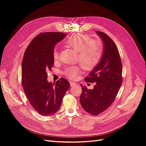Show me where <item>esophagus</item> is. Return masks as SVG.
Segmentation results:
<instances>
[{"instance_id": "34e87169", "label": "esophagus", "mask_w": 146, "mask_h": 146, "mask_svg": "<svg viewBox=\"0 0 146 146\" xmlns=\"http://www.w3.org/2000/svg\"><path fill=\"white\" fill-rule=\"evenodd\" d=\"M70 86L71 87H74V86L77 85L76 84L74 83V82H70Z\"/></svg>"}]
</instances>
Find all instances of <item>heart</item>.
<instances>
[{"label":"heart","mask_w":146,"mask_h":146,"mask_svg":"<svg viewBox=\"0 0 146 146\" xmlns=\"http://www.w3.org/2000/svg\"><path fill=\"white\" fill-rule=\"evenodd\" d=\"M65 45L78 52L77 60L85 70H91L100 62L103 54V44L99 37H90V35L77 33L68 36L64 42ZM54 60L59 58V52L55 48L53 52ZM81 69L78 66H71L65 68L63 73L68 78L74 80L80 73Z\"/></svg>","instance_id":"heart-1"}]
</instances>
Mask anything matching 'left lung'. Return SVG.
Here are the masks:
<instances>
[{"mask_svg": "<svg viewBox=\"0 0 146 146\" xmlns=\"http://www.w3.org/2000/svg\"><path fill=\"white\" fill-rule=\"evenodd\" d=\"M96 32L102 39L103 54L97 66L85 79L86 82H95L94 88L88 90L82 86L80 96L82 108L95 116L111 106L122 83V65L116 44L106 33Z\"/></svg>", "mask_w": 146, "mask_h": 146, "instance_id": "obj_1", "label": "left lung"}]
</instances>
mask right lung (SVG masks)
<instances>
[{"label":"right lung","instance_id":"obj_1","mask_svg":"<svg viewBox=\"0 0 146 146\" xmlns=\"http://www.w3.org/2000/svg\"><path fill=\"white\" fill-rule=\"evenodd\" d=\"M66 35L60 32L40 33L31 40L24 54L22 85L30 104L42 116L52 115L59 110L70 88L64 78L54 84L47 80V72L54 64V46Z\"/></svg>","mask_w":146,"mask_h":146}]
</instances>
